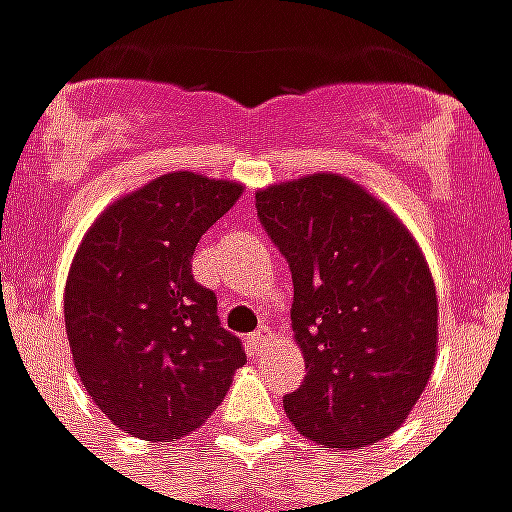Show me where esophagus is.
Wrapping results in <instances>:
<instances>
[{
	"label": "esophagus",
	"mask_w": 512,
	"mask_h": 512,
	"mask_svg": "<svg viewBox=\"0 0 512 512\" xmlns=\"http://www.w3.org/2000/svg\"><path fill=\"white\" fill-rule=\"evenodd\" d=\"M268 337H271V329H268V326H260L257 332L249 334V348H252V354H260V348L266 345Z\"/></svg>",
	"instance_id": "1"
}]
</instances>
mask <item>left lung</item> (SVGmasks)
Wrapping results in <instances>:
<instances>
[{
    "label": "left lung",
    "instance_id": "left-lung-1",
    "mask_svg": "<svg viewBox=\"0 0 512 512\" xmlns=\"http://www.w3.org/2000/svg\"><path fill=\"white\" fill-rule=\"evenodd\" d=\"M293 274L290 326L304 384L282 400L304 439L332 450L392 436L425 392L439 348L428 260L376 194L315 172L255 191Z\"/></svg>",
    "mask_w": 512,
    "mask_h": 512
}]
</instances>
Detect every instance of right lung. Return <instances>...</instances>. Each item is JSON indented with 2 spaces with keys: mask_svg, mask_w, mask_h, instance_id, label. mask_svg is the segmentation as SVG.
I'll return each instance as SVG.
<instances>
[{
  "mask_svg": "<svg viewBox=\"0 0 512 512\" xmlns=\"http://www.w3.org/2000/svg\"><path fill=\"white\" fill-rule=\"evenodd\" d=\"M244 183L167 172L98 213L65 279V332L93 403L136 439L175 441L224 400L246 354L191 274Z\"/></svg>",
  "mask_w": 512,
  "mask_h": 512,
  "instance_id": "right-lung-1",
  "label": "right lung"
}]
</instances>
